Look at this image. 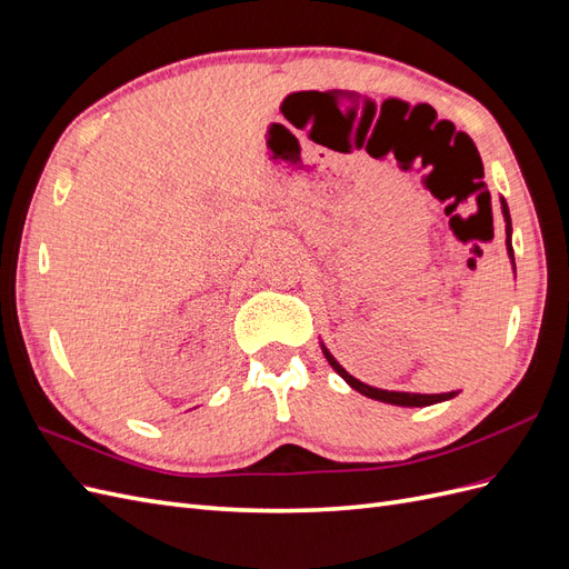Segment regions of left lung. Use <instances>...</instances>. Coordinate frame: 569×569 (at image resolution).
<instances>
[{"mask_svg": "<svg viewBox=\"0 0 569 569\" xmlns=\"http://www.w3.org/2000/svg\"><path fill=\"white\" fill-rule=\"evenodd\" d=\"M501 213H503V220H506V251H508V258H510V266H512V274H515V253H512V222H510V211H508V203L506 199L501 197ZM320 349H322V356L327 358V363L332 366V370L341 377L343 382H347L351 389H356L358 393L368 396V399H375V401H382V403H391V406H401V408H425V406H435V403H441V401H451L456 399V396L460 391H443V393H410V391H389V389H377V387H370L366 382L356 380L353 375H349L347 370H343L337 358L330 353V349L325 347V341L320 339Z\"/></svg>", "mask_w": 569, "mask_h": 569, "instance_id": "obj_1", "label": "left lung"}]
</instances>
